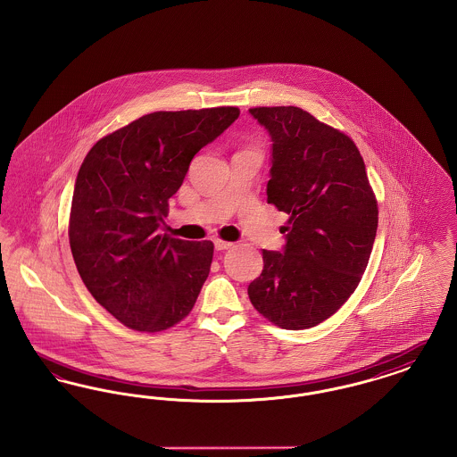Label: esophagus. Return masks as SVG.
Segmentation results:
<instances>
[{
	"instance_id": "34e87169",
	"label": "esophagus",
	"mask_w": 457,
	"mask_h": 457,
	"mask_svg": "<svg viewBox=\"0 0 457 457\" xmlns=\"http://www.w3.org/2000/svg\"><path fill=\"white\" fill-rule=\"evenodd\" d=\"M214 246H216V250H228V248L233 246V243L224 241V239H214Z\"/></svg>"
}]
</instances>
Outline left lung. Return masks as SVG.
I'll return each mask as SVG.
<instances>
[{"label": "left lung", "mask_w": 457, "mask_h": 457, "mask_svg": "<svg viewBox=\"0 0 457 457\" xmlns=\"http://www.w3.org/2000/svg\"><path fill=\"white\" fill-rule=\"evenodd\" d=\"M248 112L272 142L267 202L289 216L283 252L263 250L250 302L272 324L302 330L334 315L361 281L378 209L348 135L295 106Z\"/></svg>", "instance_id": "8db88e82"}]
</instances>
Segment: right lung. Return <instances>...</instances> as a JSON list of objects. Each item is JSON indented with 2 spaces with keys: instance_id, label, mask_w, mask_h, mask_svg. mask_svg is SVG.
<instances>
[{
  "instance_id": "1",
  "label": "right lung",
  "mask_w": 457,
  "mask_h": 457,
  "mask_svg": "<svg viewBox=\"0 0 457 457\" xmlns=\"http://www.w3.org/2000/svg\"><path fill=\"white\" fill-rule=\"evenodd\" d=\"M239 109L157 111L101 138L75 181L70 248L96 302L135 330L183 320L205 283L214 245L159 235L190 162Z\"/></svg>"
}]
</instances>
